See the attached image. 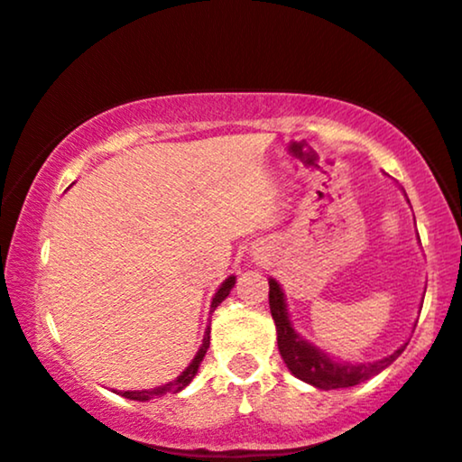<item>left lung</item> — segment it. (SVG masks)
<instances>
[{"label":"left lung","mask_w":462,"mask_h":462,"mask_svg":"<svg viewBox=\"0 0 462 462\" xmlns=\"http://www.w3.org/2000/svg\"><path fill=\"white\" fill-rule=\"evenodd\" d=\"M269 309L275 321V330H278V349L280 356L284 358L286 367L295 378L304 380L317 389L330 391V389H347V386H356L365 380L374 378L380 371L389 367L393 360L404 352L406 346L395 349L391 356H384L374 363H338L330 356L317 349L312 343L304 341L298 332L293 330L286 312L284 293L280 284L273 278H269Z\"/></svg>","instance_id":"8db88e82"}]
</instances>
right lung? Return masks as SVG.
<instances>
[{"label":"right lung","mask_w":462,"mask_h":462,"mask_svg":"<svg viewBox=\"0 0 462 462\" xmlns=\"http://www.w3.org/2000/svg\"><path fill=\"white\" fill-rule=\"evenodd\" d=\"M235 282H236V278H235V275H230V278H227L226 282L219 286V291H217L215 298H213V304H210V312H213V310L217 309V306H219L221 301H224V300L227 298V295H230V291H232V286H235ZM208 346H210V328H208V330H206L204 341H201V347L198 349V354H195V358L190 360L189 367L184 369L182 374H180L178 378L173 380V383L162 384V386H153V389H145V391H121L119 395L128 397V400L147 402V400H153V397H161V395H164V393H169V391H171V393H178V391H182L184 386H189L190 380L195 378V374H198L199 363H201V360H204L206 349H208Z\"/></svg>","instance_id":"add662e5"}]
</instances>
